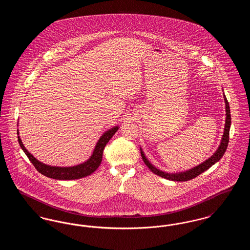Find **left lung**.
<instances>
[{
    "label": "left lung",
    "instance_id": "1",
    "mask_svg": "<svg viewBox=\"0 0 250 250\" xmlns=\"http://www.w3.org/2000/svg\"><path fill=\"white\" fill-rule=\"evenodd\" d=\"M224 100H225V103H226V124H225V128H224V134H223L221 143H220L218 149L216 150V152L210 158H208L206 161H204L202 164H200V165H198V166L195 167L193 168H190L189 170H187V171H184V172H179V173H167V172H164V171H162V170H160V169H158L155 167L153 166L148 161V159L145 157L143 150L141 149V154H142V157H143L145 165L152 170V172H154L155 174L162 177V178L171 180V181H177V182H185V181H188V180L197 177L203 171L207 170L209 167L213 166L214 163L219 161L220 158L223 156V155L226 152L227 147H228V144H229V128H230V123H231L229 105V102L227 100L225 95H224Z\"/></svg>",
    "mask_w": 250,
    "mask_h": 250
}]
</instances>
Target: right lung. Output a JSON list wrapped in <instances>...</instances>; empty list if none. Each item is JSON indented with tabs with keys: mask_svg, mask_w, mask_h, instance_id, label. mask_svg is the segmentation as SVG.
<instances>
[{
	"mask_svg": "<svg viewBox=\"0 0 250 250\" xmlns=\"http://www.w3.org/2000/svg\"><path fill=\"white\" fill-rule=\"evenodd\" d=\"M118 126H114L113 128L106 131L98 140L95 145V150L91 157L85 161L83 164L73 167H52L46 165L40 161H38L36 157L31 155L26 148L24 147L20 136H18V141L23 150L24 153L28 156L32 164L35 166L36 170L41 174L47 176L48 178L56 179V180H75V179L83 178L90 174H92L95 169L99 167L102 161L103 151L108 143V141L112 138L115 132L118 130ZM19 135V130H18Z\"/></svg>",
	"mask_w": 250,
	"mask_h": 250,
	"instance_id": "1",
	"label": "right lung"
}]
</instances>
